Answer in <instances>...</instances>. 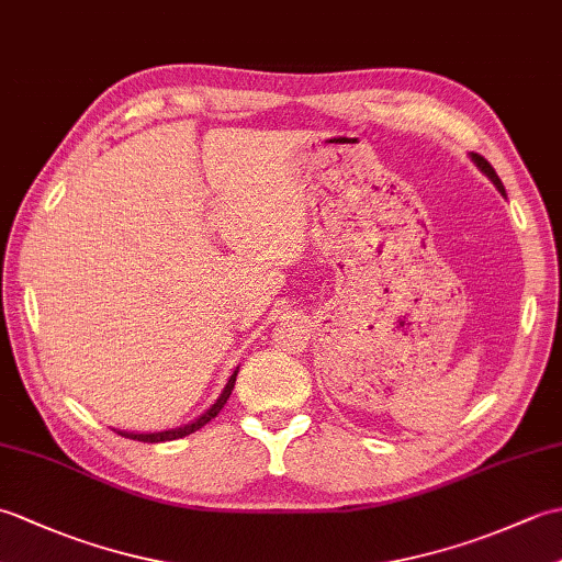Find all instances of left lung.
I'll use <instances>...</instances> for the list:
<instances>
[{"instance_id":"8db88e82","label":"left lung","mask_w":562,"mask_h":562,"mask_svg":"<svg viewBox=\"0 0 562 562\" xmlns=\"http://www.w3.org/2000/svg\"><path fill=\"white\" fill-rule=\"evenodd\" d=\"M471 159H473V164L475 166H479V169L487 176V178H491V181H493V186L499 190V193H503L505 195V186H503V181H499V176L495 173V169H493V166L491 164H487V159H483L481 157V154H473L471 151Z\"/></svg>"}]
</instances>
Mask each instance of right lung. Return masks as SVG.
I'll return each instance as SVG.
<instances>
[{
    "label": "right lung",
    "instance_id": "add662e5",
    "mask_svg": "<svg viewBox=\"0 0 562 562\" xmlns=\"http://www.w3.org/2000/svg\"><path fill=\"white\" fill-rule=\"evenodd\" d=\"M236 374H238V369H236V372L229 376V381H226V386H224V391L220 393V398L214 401V403L210 405V408L198 417V420L188 423V425H183V427H176V429H164V432H147V435H139V432H121V429H117V435H123V437H127V439H137V441H149V445H157V441H171V439H181V437L193 435L195 429L205 427V425L212 420V417H217V415H220V411L224 408V403L229 401V396H232L234 384H236Z\"/></svg>",
    "mask_w": 562,
    "mask_h": 562
}]
</instances>
